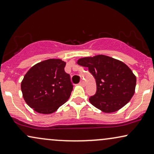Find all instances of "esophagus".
Returning <instances> with one entry per match:
<instances>
[{
	"mask_svg": "<svg viewBox=\"0 0 154 154\" xmlns=\"http://www.w3.org/2000/svg\"><path fill=\"white\" fill-rule=\"evenodd\" d=\"M79 84H80L81 86H84V85H85V83H84V81H83V80H82V81H80V83H79Z\"/></svg>",
	"mask_w": 154,
	"mask_h": 154,
	"instance_id": "34e87169",
	"label": "esophagus"
}]
</instances>
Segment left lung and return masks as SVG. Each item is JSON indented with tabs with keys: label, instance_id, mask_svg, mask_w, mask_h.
Masks as SVG:
<instances>
[{
	"label": "left lung",
	"instance_id": "1",
	"mask_svg": "<svg viewBox=\"0 0 154 154\" xmlns=\"http://www.w3.org/2000/svg\"><path fill=\"white\" fill-rule=\"evenodd\" d=\"M78 64L88 67L96 79V92L90 96L93 106L105 113H112L129 102L135 91L136 78L131 70L120 60L98 55L78 60Z\"/></svg>",
	"mask_w": 154,
	"mask_h": 154
}]
</instances>
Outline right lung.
<instances>
[{
  "instance_id": "right-lung-1",
  "label": "right lung",
  "mask_w": 154,
  "mask_h": 154,
  "mask_svg": "<svg viewBox=\"0 0 154 154\" xmlns=\"http://www.w3.org/2000/svg\"><path fill=\"white\" fill-rule=\"evenodd\" d=\"M66 63L48 59L35 64L21 82L25 101L38 113L48 114L65 103L73 91L71 76L64 71Z\"/></svg>"
}]
</instances>
